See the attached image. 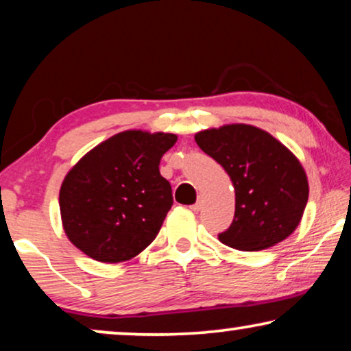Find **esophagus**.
<instances>
[{"label": "esophagus", "mask_w": 351, "mask_h": 351, "mask_svg": "<svg viewBox=\"0 0 351 351\" xmlns=\"http://www.w3.org/2000/svg\"><path fill=\"white\" fill-rule=\"evenodd\" d=\"M191 210H195V213H198V210H201V208H203V201L198 199L193 206H190Z\"/></svg>", "instance_id": "esophagus-1"}]
</instances>
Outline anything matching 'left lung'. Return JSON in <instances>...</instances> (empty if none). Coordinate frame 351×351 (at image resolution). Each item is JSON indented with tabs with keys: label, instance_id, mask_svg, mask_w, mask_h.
<instances>
[{
	"label": "left lung",
	"instance_id": "obj_1",
	"mask_svg": "<svg viewBox=\"0 0 351 351\" xmlns=\"http://www.w3.org/2000/svg\"><path fill=\"white\" fill-rule=\"evenodd\" d=\"M195 141L234 186V217L219 233L220 243L238 251H262L294 232L308 201V180L280 141L249 124L206 129Z\"/></svg>",
	"mask_w": 351,
	"mask_h": 351
}]
</instances>
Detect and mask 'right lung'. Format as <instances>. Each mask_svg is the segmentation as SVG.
Instances as JSON below:
<instances>
[{
	"mask_svg": "<svg viewBox=\"0 0 351 351\" xmlns=\"http://www.w3.org/2000/svg\"><path fill=\"white\" fill-rule=\"evenodd\" d=\"M176 134L124 131L99 143L69 171L59 206L66 237L94 261L118 263L156 238L172 206L160 161Z\"/></svg>",
	"mask_w": 351,
	"mask_h": 351,
	"instance_id": "1",
	"label": "right lung"
}]
</instances>
